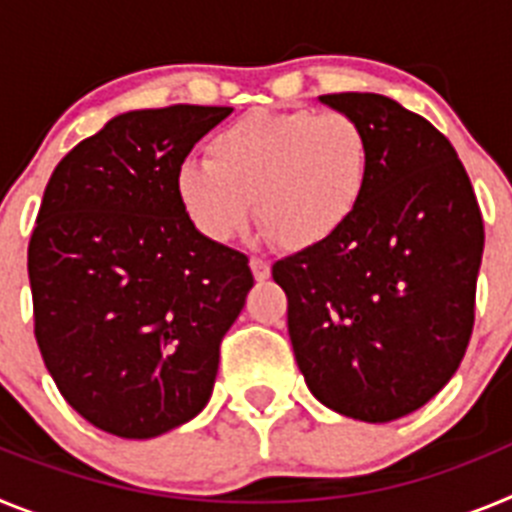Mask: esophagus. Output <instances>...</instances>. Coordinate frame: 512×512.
Instances as JSON below:
<instances>
[{"instance_id":"1","label":"esophagus","mask_w":512,"mask_h":512,"mask_svg":"<svg viewBox=\"0 0 512 512\" xmlns=\"http://www.w3.org/2000/svg\"><path fill=\"white\" fill-rule=\"evenodd\" d=\"M251 271H253V279L256 282H266L271 277V266L269 261L264 259H251Z\"/></svg>"}]
</instances>
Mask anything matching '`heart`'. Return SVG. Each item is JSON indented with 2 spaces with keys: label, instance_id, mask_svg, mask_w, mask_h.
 Masks as SVG:
<instances>
[{
  "label": "heart",
  "instance_id": "b5f03b06",
  "mask_svg": "<svg viewBox=\"0 0 512 512\" xmlns=\"http://www.w3.org/2000/svg\"><path fill=\"white\" fill-rule=\"evenodd\" d=\"M372 146L346 112H251L207 140V161L176 171V197L215 243L248 225L251 200L266 238L289 251L330 243L364 202Z\"/></svg>",
  "mask_w": 512,
  "mask_h": 512
}]
</instances>
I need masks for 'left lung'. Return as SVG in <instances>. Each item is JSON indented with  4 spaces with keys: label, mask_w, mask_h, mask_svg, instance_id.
<instances>
[{
    "label": "left lung",
    "mask_w": 512,
    "mask_h": 512,
    "mask_svg": "<svg viewBox=\"0 0 512 512\" xmlns=\"http://www.w3.org/2000/svg\"><path fill=\"white\" fill-rule=\"evenodd\" d=\"M364 125V202L330 243L277 261L307 390L346 418L390 423L449 384L469 346L485 225L454 146L382 94H323Z\"/></svg>",
    "instance_id": "obj_1"
}]
</instances>
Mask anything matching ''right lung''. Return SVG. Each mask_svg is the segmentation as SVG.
Instances as JSON below:
<instances>
[{
	"label": "right lung",
	"instance_id": "obj_1",
	"mask_svg": "<svg viewBox=\"0 0 512 512\" xmlns=\"http://www.w3.org/2000/svg\"><path fill=\"white\" fill-rule=\"evenodd\" d=\"M230 112H122L45 187L27 248L35 338L61 395L99 431L161 436L210 400L253 274L241 251L194 228L176 171Z\"/></svg>",
	"mask_w": 512,
	"mask_h": 512
}]
</instances>
